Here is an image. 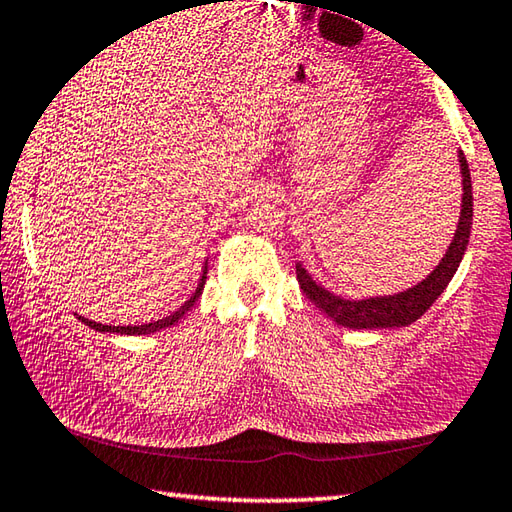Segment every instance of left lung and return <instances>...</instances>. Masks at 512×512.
I'll return each mask as SVG.
<instances>
[{
	"label": "left lung",
	"instance_id": "obj_1",
	"mask_svg": "<svg viewBox=\"0 0 512 512\" xmlns=\"http://www.w3.org/2000/svg\"><path fill=\"white\" fill-rule=\"evenodd\" d=\"M461 163V176H463V203H461V217L457 232L448 248V253L439 262V266L425 277L423 282L407 288L403 293L396 295H383V297H369V300H345V297L333 295L327 288L313 282V277L304 271L302 264L295 266L297 282L304 295L318 306L322 313H327L329 318L340 324V327L349 329H387V327H407V324L416 322L421 315L430 309L436 302L445 286L450 284L452 275L457 273V268L466 253L470 228H472V181L468 161L463 152H459Z\"/></svg>",
	"mask_w": 512,
	"mask_h": 512
}]
</instances>
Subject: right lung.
I'll use <instances>...</instances> for the list:
<instances>
[{"instance_id":"add662e5","label":"right lung","mask_w":512,"mask_h":512,"mask_svg":"<svg viewBox=\"0 0 512 512\" xmlns=\"http://www.w3.org/2000/svg\"><path fill=\"white\" fill-rule=\"evenodd\" d=\"M206 268H203V275H201V280H199V286H197V291L192 293V297L188 302H185L179 311H174L172 315H167V318H163V320H156V322H150V324H134V327H109V324H100V322H94V320H87V318H82V315H78V318L87 324V327H91V329H96V331H100V333H127V336H143V333H154V331H159V329H165V327H172V324H176L179 322L185 313H188L192 306H194V302L199 300L201 297V293H203V284H206Z\"/></svg>"}]
</instances>
